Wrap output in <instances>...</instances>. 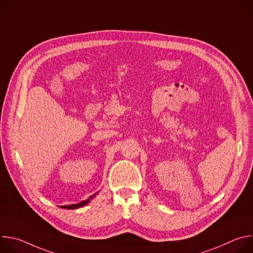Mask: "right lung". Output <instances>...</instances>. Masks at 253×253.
Masks as SVG:
<instances>
[{"label":"right lung","instance_id":"1","mask_svg":"<svg viewBox=\"0 0 253 253\" xmlns=\"http://www.w3.org/2000/svg\"><path fill=\"white\" fill-rule=\"evenodd\" d=\"M97 193H98V192H97ZM95 195H96V194L91 195L88 199L83 200V201H81V202H79V203H77V204H70V205H65V206H60V207H61V208H66V209H77V208L83 207V206H85L86 204H88V203L93 199V197H95Z\"/></svg>","mask_w":253,"mask_h":253}]
</instances>
